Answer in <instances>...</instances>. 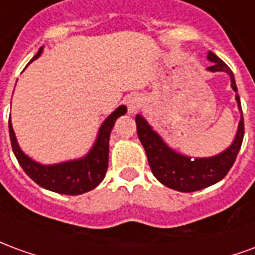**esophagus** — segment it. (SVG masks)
<instances>
[{
    "label": "esophagus",
    "mask_w": 255,
    "mask_h": 255,
    "mask_svg": "<svg viewBox=\"0 0 255 255\" xmlns=\"http://www.w3.org/2000/svg\"><path fill=\"white\" fill-rule=\"evenodd\" d=\"M127 106H128V112L133 115V113H136L139 108H140V100H139L138 97H131L127 102Z\"/></svg>",
    "instance_id": "1"
}]
</instances>
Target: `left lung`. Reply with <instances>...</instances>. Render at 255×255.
Here are the masks:
<instances>
[{
	"mask_svg": "<svg viewBox=\"0 0 255 255\" xmlns=\"http://www.w3.org/2000/svg\"><path fill=\"white\" fill-rule=\"evenodd\" d=\"M208 58L212 63V65L208 68L209 71L212 72L221 71L228 73L231 76L232 89L234 91H238L235 78L230 67L212 52H209ZM236 101L239 109H242L239 95H236ZM135 123H136L139 140L146 150L147 161L153 175L164 186L182 192L198 191L224 179L235 162L236 155L241 150L243 136H245V122L242 113L236 138L228 149L221 154L214 155L210 158L191 160L190 157L177 154L176 151L169 149L160 138V135L151 129L147 122L140 115L135 117Z\"/></svg>",
	"mask_w": 255,
	"mask_h": 255,
	"instance_id": "1",
	"label": "left lung"
}]
</instances>
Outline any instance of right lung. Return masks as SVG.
<instances>
[{"mask_svg": "<svg viewBox=\"0 0 255 255\" xmlns=\"http://www.w3.org/2000/svg\"><path fill=\"white\" fill-rule=\"evenodd\" d=\"M42 49L31 61L41 56ZM127 112L126 106H119L111 116L101 126L98 138L89 154L84 158L61 162L56 165H41L20 150L16 142L12 123L9 120V136L16 158L19 161L23 171L41 187L50 191L65 194V195H79L95 188L105 177L109 161V136L115 123L120 116Z\"/></svg>", "mask_w": 255, "mask_h": 255, "instance_id": "obj_1", "label": "right lung"}]
</instances>
